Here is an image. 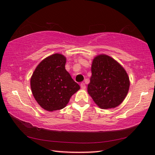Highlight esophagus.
I'll return each instance as SVG.
<instances>
[{"label":"esophagus","mask_w":155,"mask_h":155,"mask_svg":"<svg viewBox=\"0 0 155 155\" xmlns=\"http://www.w3.org/2000/svg\"><path fill=\"white\" fill-rule=\"evenodd\" d=\"M80 85H81V87L82 90H85V89L86 88V85H85V83H81Z\"/></svg>","instance_id":"esophagus-1"}]
</instances>
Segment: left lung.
<instances>
[{
	"mask_svg": "<svg viewBox=\"0 0 155 155\" xmlns=\"http://www.w3.org/2000/svg\"><path fill=\"white\" fill-rule=\"evenodd\" d=\"M125 70L109 56L98 55L91 65V77L87 91L101 109L115 108L122 103L129 89Z\"/></svg>",
	"mask_w": 155,
	"mask_h": 155,
	"instance_id": "8db88e82",
	"label": "left lung"
}]
</instances>
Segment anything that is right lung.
I'll list each match as a JSON object with an SVG mask.
<instances>
[{"label":"right lung","mask_w":155,"mask_h":155,"mask_svg":"<svg viewBox=\"0 0 155 155\" xmlns=\"http://www.w3.org/2000/svg\"><path fill=\"white\" fill-rule=\"evenodd\" d=\"M65 62L66 59L61 54L46 57L37 66L31 78L34 98L48 111L64 108L80 89L65 70Z\"/></svg>","instance_id":"add662e5"}]
</instances>
